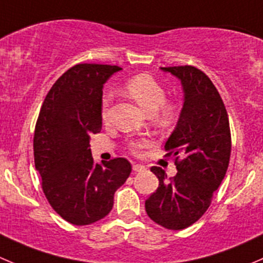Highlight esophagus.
<instances>
[{"label":"esophagus","mask_w":263,"mask_h":263,"mask_svg":"<svg viewBox=\"0 0 263 263\" xmlns=\"http://www.w3.org/2000/svg\"><path fill=\"white\" fill-rule=\"evenodd\" d=\"M132 170H134V172H142V171H145L146 168L142 164H134L132 165Z\"/></svg>","instance_id":"34e87169"}]
</instances>
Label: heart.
Returning <instances> with one entry per match:
<instances>
[{
	"mask_svg": "<svg viewBox=\"0 0 263 263\" xmlns=\"http://www.w3.org/2000/svg\"><path fill=\"white\" fill-rule=\"evenodd\" d=\"M126 92L141 106L146 113L152 114L153 119L159 126L167 127L175 122L177 118V106L172 103L165 101L167 93L164 87L149 74H137L132 77L124 86ZM109 103L108 99H104L103 108H101V116L104 119L108 118ZM150 145L147 139L131 140L127 144L129 152L132 154H141L142 150Z\"/></svg>",
	"mask_w": 263,
	"mask_h": 263,
	"instance_id": "obj_1",
	"label": "heart"
}]
</instances>
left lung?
I'll return each mask as SVG.
<instances>
[{
  "instance_id": "1",
  "label": "left lung",
  "mask_w": 263,
  "mask_h": 263,
  "mask_svg": "<svg viewBox=\"0 0 263 263\" xmlns=\"http://www.w3.org/2000/svg\"><path fill=\"white\" fill-rule=\"evenodd\" d=\"M181 81L183 105L177 126L164 145L177 173L167 178L152 167L159 186L145 202L147 216L170 230L199 220L212 202L230 162L231 135L225 104L212 81L191 65L162 68Z\"/></svg>"
}]
</instances>
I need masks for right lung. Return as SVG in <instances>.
I'll use <instances>...</instances> for the list:
<instances>
[{"mask_svg": "<svg viewBox=\"0 0 263 263\" xmlns=\"http://www.w3.org/2000/svg\"><path fill=\"white\" fill-rule=\"evenodd\" d=\"M117 65L77 64L51 87L41 106L34 129L35 170L42 190L60 217L77 226L105 217L114 193L131 173L124 158L93 162L91 135L103 126V87Z\"/></svg>", "mask_w": 263, "mask_h": 263, "instance_id": "obj_1", "label": "right lung"}]
</instances>
